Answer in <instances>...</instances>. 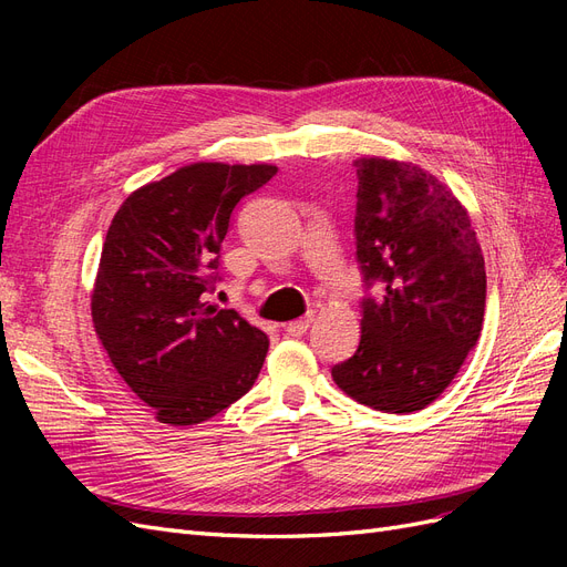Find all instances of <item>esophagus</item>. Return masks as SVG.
Segmentation results:
<instances>
[{
  "label": "esophagus",
  "mask_w": 567,
  "mask_h": 567,
  "mask_svg": "<svg viewBox=\"0 0 567 567\" xmlns=\"http://www.w3.org/2000/svg\"><path fill=\"white\" fill-rule=\"evenodd\" d=\"M312 319H315L312 315H307V317H302V319H296V321L286 323L284 329H286V333H288V336H302V333H307V329H310Z\"/></svg>",
  "instance_id": "obj_1"
}]
</instances>
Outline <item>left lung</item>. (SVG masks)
Returning a JSON list of instances; mask_svg holds the SVG:
<instances>
[{"instance_id":"obj_1","label":"left lung","mask_w":567,"mask_h":567,"mask_svg":"<svg viewBox=\"0 0 567 567\" xmlns=\"http://www.w3.org/2000/svg\"><path fill=\"white\" fill-rule=\"evenodd\" d=\"M357 260L371 288L357 352L331 369L359 404L409 414L435 402L483 331L485 257L466 208L423 167L359 158Z\"/></svg>"}]
</instances>
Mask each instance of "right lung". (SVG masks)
I'll return each instance as SVG.
<instances>
[{"mask_svg": "<svg viewBox=\"0 0 567 567\" xmlns=\"http://www.w3.org/2000/svg\"><path fill=\"white\" fill-rule=\"evenodd\" d=\"M277 165L194 163L132 192L115 213L92 290L111 364L161 423L194 425L252 388L269 340L219 310V248L236 203Z\"/></svg>", "mask_w": 567, "mask_h": 567, "instance_id": "1", "label": "right lung"}]
</instances>
